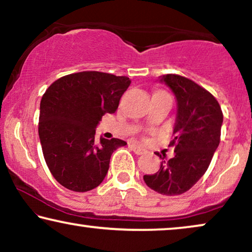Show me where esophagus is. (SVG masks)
Listing matches in <instances>:
<instances>
[{"label":"esophagus","instance_id":"34e87169","mask_svg":"<svg viewBox=\"0 0 252 252\" xmlns=\"http://www.w3.org/2000/svg\"><path fill=\"white\" fill-rule=\"evenodd\" d=\"M130 148H132V150L134 151V154H136V155H142V154L146 153V149H143L142 147L137 146V144H132V146H130Z\"/></svg>","mask_w":252,"mask_h":252}]
</instances>
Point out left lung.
<instances>
[{"label": "left lung", "instance_id": "1", "mask_svg": "<svg viewBox=\"0 0 252 252\" xmlns=\"http://www.w3.org/2000/svg\"><path fill=\"white\" fill-rule=\"evenodd\" d=\"M174 94L177 117L173 126L174 157L161 159L157 173L143 180L161 195L175 196L189 190L208 170L220 142L222 112L219 103L208 91L177 74L159 77Z\"/></svg>", "mask_w": 252, "mask_h": 252}]
</instances>
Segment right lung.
<instances>
[{
  "instance_id": "right-lung-1",
  "label": "right lung",
  "mask_w": 252,
  "mask_h": 252,
  "mask_svg": "<svg viewBox=\"0 0 252 252\" xmlns=\"http://www.w3.org/2000/svg\"><path fill=\"white\" fill-rule=\"evenodd\" d=\"M130 79L97 71L65 75L50 85L40 103L39 137L53 177L73 191L102 184L119 139H95L105 113H115Z\"/></svg>"
}]
</instances>
